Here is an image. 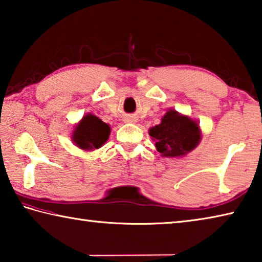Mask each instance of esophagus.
I'll use <instances>...</instances> for the list:
<instances>
[{
	"instance_id": "esophagus-1",
	"label": "esophagus",
	"mask_w": 262,
	"mask_h": 262,
	"mask_svg": "<svg viewBox=\"0 0 262 262\" xmlns=\"http://www.w3.org/2000/svg\"><path fill=\"white\" fill-rule=\"evenodd\" d=\"M128 121H133V118L132 119H128Z\"/></svg>"
}]
</instances>
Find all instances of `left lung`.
Segmentation results:
<instances>
[{
	"label": "left lung",
	"mask_w": 262,
	"mask_h": 262,
	"mask_svg": "<svg viewBox=\"0 0 262 262\" xmlns=\"http://www.w3.org/2000/svg\"><path fill=\"white\" fill-rule=\"evenodd\" d=\"M149 134L156 141L157 151L165 157L184 156L196 147L201 139L198 123L173 110L168 111Z\"/></svg>",
	"instance_id": "left-lung-1"
}]
</instances>
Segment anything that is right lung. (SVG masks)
Segmentation results:
<instances>
[{
  "mask_svg": "<svg viewBox=\"0 0 262 262\" xmlns=\"http://www.w3.org/2000/svg\"><path fill=\"white\" fill-rule=\"evenodd\" d=\"M111 128L94 114H88L74 132V142L81 149H98L107 141Z\"/></svg>",
  "mask_w": 262,
  "mask_h": 262,
  "instance_id": "right-lung-1",
  "label": "right lung"
}]
</instances>
